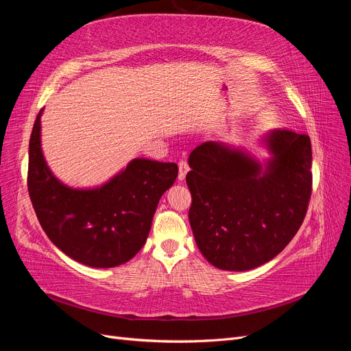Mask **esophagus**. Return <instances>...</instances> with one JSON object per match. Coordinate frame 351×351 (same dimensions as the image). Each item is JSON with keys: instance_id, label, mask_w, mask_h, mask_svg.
Here are the masks:
<instances>
[{"instance_id": "obj_1", "label": "esophagus", "mask_w": 351, "mask_h": 351, "mask_svg": "<svg viewBox=\"0 0 351 351\" xmlns=\"http://www.w3.org/2000/svg\"><path fill=\"white\" fill-rule=\"evenodd\" d=\"M187 173H189L187 161H180L178 162V182H184Z\"/></svg>"}]
</instances>
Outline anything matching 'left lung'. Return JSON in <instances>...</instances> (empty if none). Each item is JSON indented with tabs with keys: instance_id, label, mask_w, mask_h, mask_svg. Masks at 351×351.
Returning a JSON list of instances; mask_svg holds the SVG:
<instances>
[{
	"instance_id": "8db88e82",
	"label": "left lung",
	"mask_w": 351,
	"mask_h": 351,
	"mask_svg": "<svg viewBox=\"0 0 351 351\" xmlns=\"http://www.w3.org/2000/svg\"><path fill=\"white\" fill-rule=\"evenodd\" d=\"M269 156L205 142L189 156L186 182L196 244L209 263L249 271L274 259L295 236L312 193L309 136L285 129L265 133Z\"/></svg>"
}]
</instances>
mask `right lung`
Returning a JSON list of instances; mask_svg holds the SVG:
<instances>
[{"label":"right lung","instance_id":"add662e5","mask_svg":"<svg viewBox=\"0 0 351 351\" xmlns=\"http://www.w3.org/2000/svg\"><path fill=\"white\" fill-rule=\"evenodd\" d=\"M42 112L30 136L27 173L42 228L62 253L86 267L129 262L149 236L159 199L177 178V164L134 158L101 186L71 187L51 171L42 152Z\"/></svg>","mask_w":351,"mask_h":351}]
</instances>
